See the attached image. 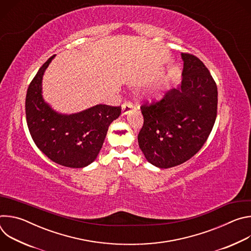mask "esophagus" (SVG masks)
<instances>
[{"mask_svg":"<svg viewBox=\"0 0 251 251\" xmlns=\"http://www.w3.org/2000/svg\"><path fill=\"white\" fill-rule=\"evenodd\" d=\"M134 108H135L134 104L131 101H129V100L124 101L123 104H122V112H123V114L130 113Z\"/></svg>","mask_w":251,"mask_h":251,"instance_id":"1","label":"esophagus"}]
</instances>
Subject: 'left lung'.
Masks as SVG:
<instances>
[{
	"label": "left lung",
	"mask_w": 251,
	"mask_h": 251,
	"mask_svg": "<svg viewBox=\"0 0 251 251\" xmlns=\"http://www.w3.org/2000/svg\"><path fill=\"white\" fill-rule=\"evenodd\" d=\"M183 80L158 101L141 105L139 147L149 163L167 169L195 156L216 122L218 87L203 62L183 52Z\"/></svg>",
	"instance_id": "obj_1"
}]
</instances>
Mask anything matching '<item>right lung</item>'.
Segmentation results:
<instances>
[{"label":"right lung","mask_w":251,"mask_h":251,"mask_svg":"<svg viewBox=\"0 0 251 251\" xmlns=\"http://www.w3.org/2000/svg\"><path fill=\"white\" fill-rule=\"evenodd\" d=\"M53 56L28 85L26 124L34 144L49 159L64 167L83 168L96 159L109 125L121 114V106L99 104L73 115L53 111L42 96L43 75Z\"/></svg>","instance_id":"1"}]
</instances>
